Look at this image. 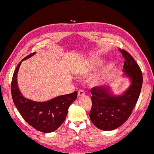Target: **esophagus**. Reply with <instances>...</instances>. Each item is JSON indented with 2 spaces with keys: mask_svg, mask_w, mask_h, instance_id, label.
I'll return each mask as SVG.
<instances>
[{
  "mask_svg": "<svg viewBox=\"0 0 154 154\" xmlns=\"http://www.w3.org/2000/svg\"><path fill=\"white\" fill-rule=\"evenodd\" d=\"M85 94V91L83 90H79L78 91V97H81Z\"/></svg>",
  "mask_w": 154,
  "mask_h": 154,
  "instance_id": "esophagus-1",
  "label": "esophagus"
}]
</instances>
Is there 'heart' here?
Returning <instances> with one entry per match:
<instances>
[{
	"label": "heart",
	"mask_w": 154,
	"mask_h": 154,
	"mask_svg": "<svg viewBox=\"0 0 154 154\" xmlns=\"http://www.w3.org/2000/svg\"><path fill=\"white\" fill-rule=\"evenodd\" d=\"M85 73H86V72L85 71L80 72V73H81V74H85ZM99 83H100V80L97 79H92V81H91V83H92L93 85H97V84H99Z\"/></svg>",
	"instance_id": "1"
}]
</instances>
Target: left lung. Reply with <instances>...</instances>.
I'll use <instances>...</instances> for the list:
<instances>
[{
    "label": "left lung",
    "instance_id": "1",
    "mask_svg": "<svg viewBox=\"0 0 154 154\" xmlns=\"http://www.w3.org/2000/svg\"><path fill=\"white\" fill-rule=\"evenodd\" d=\"M124 58L123 71L131 85L122 95L114 96L108 87H94L91 89L92 107L89 116L94 125L103 130L117 128L128 119L138 100L143 83L142 71L127 51L119 49Z\"/></svg>",
    "mask_w": 154,
    "mask_h": 154
}]
</instances>
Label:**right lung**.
Listing matches in <instances>:
<instances>
[{
	"mask_svg": "<svg viewBox=\"0 0 154 154\" xmlns=\"http://www.w3.org/2000/svg\"><path fill=\"white\" fill-rule=\"evenodd\" d=\"M32 53L23 60L34 55ZM22 61L16 67L11 82L13 102L24 120L38 131L50 133L56 130L64 122L68 109L77 99V92L59 96L46 102H34L22 96L17 84V73Z\"/></svg>",
	"mask_w": 154,
	"mask_h": 154,
	"instance_id": "1",
	"label": "right lung"
}]
</instances>
